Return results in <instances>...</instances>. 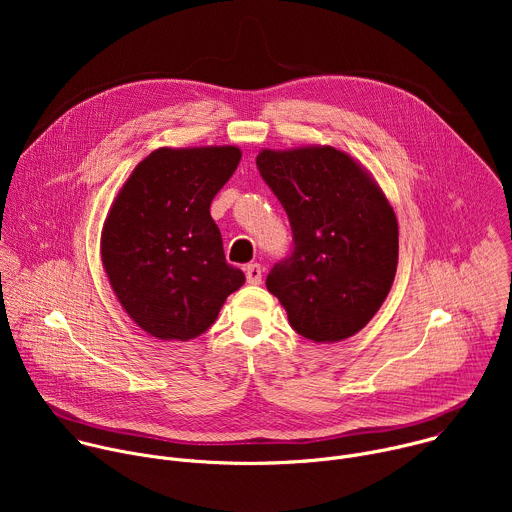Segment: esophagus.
I'll use <instances>...</instances> for the list:
<instances>
[{
    "label": "esophagus",
    "mask_w": 512,
    "mask_h": 512,
    "mask_svg": "<svg viewBox=\"0 0 512 512\" xmlns=\"http://www.w3.org/2000/svg\"><path fill=\"white\" fill-rule=\"evenodd\" d=\"M245 277H247V283L251 285H257L261 283V277H263V267L259 263H249L245 267Z\"/></svg>",
    "instance_id": "obj_1"
}]
</instances>
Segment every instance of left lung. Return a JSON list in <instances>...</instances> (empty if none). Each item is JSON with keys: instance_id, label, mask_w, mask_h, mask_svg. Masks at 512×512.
Wrapping results in <instances>:
<instances>
[{"instance_id": "1", "label": "left lung", "mask_w": 512, "mask_h": 512, "mask_svg": "<svg viewBox=\"0 0 512 512\" xmlns=\"http://www.w3.org/2000/svg\"><path fill=\"white\" fill-rule=\"evenodd\" d=\"M257 170L294 235L267 289L300 336L338 342L356 334L379 312L397 271L399 229L385 194L330 145L263 150Z\"/></svg>"}]
</instances>
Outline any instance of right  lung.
Masks as SVG:
<instances>
[{
  "label": "right lung",
  "instance_id": "obj_1",
  "mask_svg": "<svg viewBox=\"0 0 512 512\" xmlns=\"http://www.w3.org/2000/svg\"><path fill=\"white\" fill-rule=\"evenodd\" d=\"M241 162L233 145L152 152L115 198L101 257L125 312L160 340L204 334L245 283L225 259L210 202Z\"/></svg>",
  "mask_w": 512,
  "mask_h": 512
}]
</instances>
